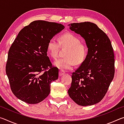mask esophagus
Wrapping results in <instances>:
<instances>
[{"label": "esophagus", "mask_w": 124, "mask_h": 124, "mask_svg": "<svg viewBox=\"0 0 124 124\" xmlns=\"http://www.w3.org/2000/svg\"><path fill=\"white\" fill-rule=\"evenodd\" d=\"M65 74V72H64L63 70H61L60 71V73H59V75H60V76H62V75H63L64 74Z\"/></svg>", "instance_id": "obj_1"}]
</instances>
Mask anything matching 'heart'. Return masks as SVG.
<instances>
[{"mask_svg":"<svg viewBox=\"0 0 124 124\" xmlns=\"http://www.w3.org/2000/svg\"><path fill=\"white\" fill-rule=\"evenodd\" d=\"M80 39L71 33H66L60 35L59 42L52 38L47 43V50L50 56L55 58L58 55L60 46L68 47L64 56L66 57L58 58L54 62V66L62 70H70L75 63L80 64L84 61L87 54V47Z\"/></svg>","mask_w":124,"mask_h":124,"instance_id":"1","label":"heart"}]
</instances>
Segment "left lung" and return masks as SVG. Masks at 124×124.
Listing matches in <instances>:
<instances>
[{"instance_id":"obj_1","label":"left lung","mask_w":124,"mask_h":124,"mask_svg":"<svg viewBox=\"0 0 124 124\" xmlns=\"http://www.w3.org/2000/svg\"><path fill=\"white\" fill-rule=\"evenodd\" d=\"M68 26L84 39L88 48L84 61L72 73L68 95L79 106H92L103 99L114 78L112 44L106 33L93 23H73Z\"/></svg>"}]
</instances>
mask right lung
Segmentation results:
<instances>
[{"label": "right lung", "instance_id": "1", "mask_svg": "<svg viewBox=\"0 0 124 124\" xmlns=\"http://www.w3.org/2000/svg\"><path fill=\"white\" fill-rule=\"evenodd\" d=\"M64 28L62 24L39 20L18 34L8 52L6 73L18 99L37 104L49 95L51 83L58 79V69L52 66L47 56V43Z\"/></svg>", "mask_w": 124, "mask_h": 124}]
</instances>
